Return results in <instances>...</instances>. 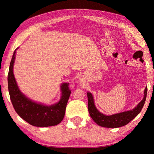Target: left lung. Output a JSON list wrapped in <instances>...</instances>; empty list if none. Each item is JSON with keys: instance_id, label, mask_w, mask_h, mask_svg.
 <instances>
[{"instance_id": "1", "label": "left lung", "mask_w": 154, "mask_h": 154, "mask_svg": "<svg viewBox=\"0 0 154 154\" xmlns=\"http://www.w3.org/2000/svg\"><path fill=\"white\" fill-rule=\"evenodd\" d=\"M87 95L88 99L89 113L93 120L97 125L101 127H107V128H117V127L127 125L140 113L146 101V95H147V88H145L143 99L133 110L111 116H106L100 113L95 106L94 100H93V97L91 93L88 92Z\"/></svg>"}]
</instances>
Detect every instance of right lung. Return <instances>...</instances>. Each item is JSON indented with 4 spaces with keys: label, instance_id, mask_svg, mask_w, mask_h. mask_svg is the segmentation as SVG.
Segmentation results:
<instances>
[{
    "label": "right lung",
    "instance_id": "1",
    "mask_svg": "<svg viewBox=\"0 0 154 154\" xmlns=\"http://www.w3.org/2000/svg\"><path fill=\"white\" fill-rule=\"evenodd\" d=\"M17 49L14 52L8 74L9 94L15 110L22 119L33 126L45 127L59 124L65 116L66 104L71 93L69 88V84H62L61 99L53 105H44L27 98L20 91L13 72L16 51Z\"/></svg>",
    "mask_w": 154,
    "mask_h": 154
}]
</instances>
